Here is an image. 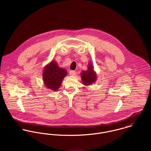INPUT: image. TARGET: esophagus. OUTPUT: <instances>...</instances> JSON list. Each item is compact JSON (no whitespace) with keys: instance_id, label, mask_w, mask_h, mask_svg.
Masks as SVG:
<instances>
[{"instance_id":"34e87169","label":"esophagus","mask_w":151,"mask_h":151,"mask_svg":"<svg viewBox=\"0 0 151 151\" xmlns=\"http://www.w3.org/2000/svg\"><path fill=\"white\" fill-rule=\"evenodd\" d=\"M69 73H70V75L71 76H74L76 75V72L73 70H70Z\"/></svg>"}]
</instances>
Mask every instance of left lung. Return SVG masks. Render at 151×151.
<instances>
[{"instance_id":"1","label":"left lung","mask_w":151,"mask_h":151,"mask_svg":"<svg viewBox=\"0 0 151 151\" xmlns=\"http://www.w3.org/2000/svg\"><path fill=\"white\" fill-rule=\"evenodd\" d=\"M80 75L82 83L86 86L92 85L97 80V74L94 70L92 63L91 62L88 63V69L86 71H83Z\"/></svg>"}]
</instances>
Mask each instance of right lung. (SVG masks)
Returning <instances> with one entry per match:
<instances>
[{
  "label": "right lung",
  "mask_w": 151,
  "mask_h": 151,
  "mask_svg": "<svg viewBox=\"0 0 151 151\" xmlns=\"http://www.w3.org/2000/svg\"><path fill=\"white\" fill-rule=\"evenodd\" d=\"M67 75L65 68L60 67L52 60L43 69L42 77L45 86L52 91H57L61 86L63 80Z\"/></svg>",
  "instance_id": "obj_1"
}]
</instances>
